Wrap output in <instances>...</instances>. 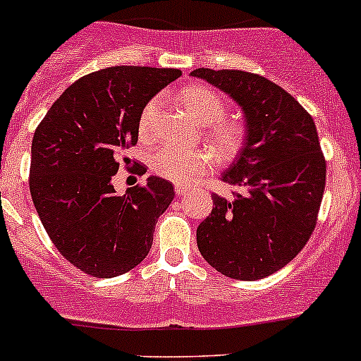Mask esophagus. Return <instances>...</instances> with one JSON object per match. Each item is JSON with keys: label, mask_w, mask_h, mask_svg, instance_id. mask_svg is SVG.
<instances>
[{"label": "esophagus", "mask_w": 361, "mask_h": 361, "mask_svg": "<svg viewBox=\"0 0 361 361\" xmlns=\"http://www.w3.org/2000/svg\"><path fill=\"white\" fill-rule=\"evenodd\" d=\"M174 192H176L178 197H183V195H187L188 192H190V187H187V185H174Z\"/></svg>", "instance_id": "1"}]
</instances>
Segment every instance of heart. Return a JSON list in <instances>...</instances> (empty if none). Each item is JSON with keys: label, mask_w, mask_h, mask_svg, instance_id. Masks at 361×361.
I'll use <instances>...</instances> for the list:
<instances>
[{"label": "heart", "mask_w": 361, "mask_h": 361, "mask_svg": "<svg viewBox=\"0 0 361 361\" xmlns=\"http://www.w3.org/2000/svg\"><path fill=\"white\" fill-rule=\"evenodd\" d=\"M181 103L188 111L206 126L207 143L218 159L228 162L241 154L246 143V127L238 120L224 118V99L216 90L207 85H190L181 90ZM160 111V97L147 103L140 115L137 130L143 140H152L157 134V120ZM213 166V155L207 150H183L174 147H160L150 155V169L164 180L187 183L206 173Z\"/></svg>", "instance_id": "1"}]
</instances>
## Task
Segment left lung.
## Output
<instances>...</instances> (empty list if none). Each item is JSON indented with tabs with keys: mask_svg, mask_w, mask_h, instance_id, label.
<instances>
[{
	"mask_svg": "<svg viewBox=\"0 0 361 361\" xmlns=\"http://www.w3.org/2000/svg\"><path fill=\"white\" fill-rule=\"evenodd\" d=\"M192 76L227 92L246 116V143L221 174L234 199L213 194L197 227L204 260L232 279L253 281L292 262L311 238L326 162L312 116L274 82L239 69L199 68Z\"/></svg>",
	"mask_w": 361,
	"mask_h": 361,
	"instance_id": "obj_1",
	"label": "left lung"
}]
</instances>
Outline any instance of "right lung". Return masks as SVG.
I'll return each instance as SVG.
<instances>
[{
    "label": "right lung",
    "mask_w": 361,
    "mask_h": 361,
    "mask_svg": "<svg viewBox=\"0 0 361 361\" xmlns=\"http://www.w3.org/2000/svg\"><path fill=\"white\" fill-rule=\"evenodd\" d=\"M181 75L174 68L115 66L82 76L35 130L29 190L59 253L85 274L115 278L145 260L173 185L150 176L116 195L111 178L148 101ZM145 173V171H140Z\"/></svg>",
    "instance_id": "right-lung-1"
}]
</instances>
